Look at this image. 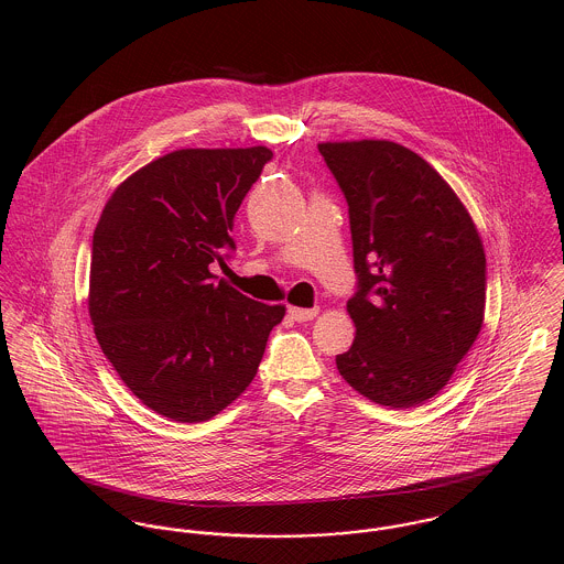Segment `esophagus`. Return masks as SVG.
I'll list each match as a JSON object with an SVG mask.
<instances>
[{"label": "esophagus", "mask_w": 564, "mask_h": 564, "mask_svg": "<svg viewBox=\"0 0 564 564\" xmlns=\"http://www.w3.org/2000/svg\"><path fill=\"white\" fill-rule=\"evenodd\" d=\"M289 315H291L293 322H313L319 315V308H297V306H291Z\"/></svg>", "instance_id": "34e87169"}]
</instances>
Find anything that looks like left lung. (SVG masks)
<instances>
[{
    "label": "left lung",
    "instance_id": "1",
    "mask_svg": "<svg viewBox=\"0 0 564 564\" xmlns=\"http://www.w3.org/2000/svg\"><path fill=\"white\" fill-rule=\"evenodd\" d=\"M319 152L349 206L358 273L347 302L356 338L336 356L338 373L371 402H427L482 329L478 228L443 175L400 143H319Z\"/></svg>",
    "mask_w": 564,
    "mask_h": 564
}]
</instances>
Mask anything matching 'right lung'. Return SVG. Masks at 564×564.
Here are the masks:
<instances>
[{"label":"right lung","mask_w":564,"mask_h":564,"mask_svg":"<svg viewBox=\"0 0 564 564\" xmlns=\"http://www.w3.org/2000/svg\"><path fill=\"white\" fill-rule=\"evenodd\" d=\"M271 150H175L126 177L93 235L88 315L104 356L154 412L219 414L251 384L284 306L215 282L242 197Z\"/></svg>","instance_id":"right-lung-1"}]
</instances>
